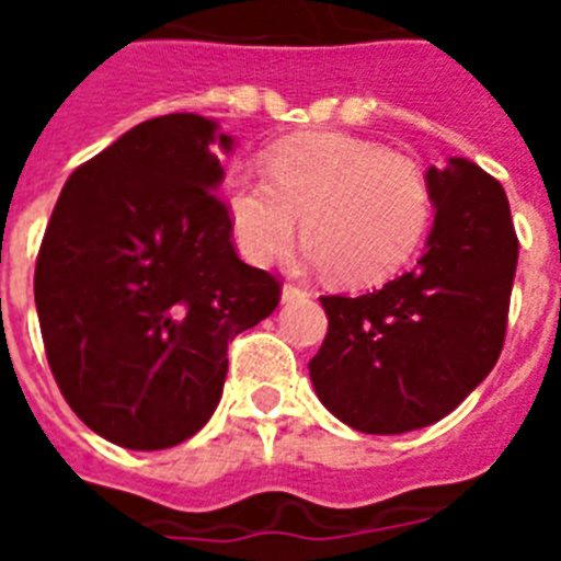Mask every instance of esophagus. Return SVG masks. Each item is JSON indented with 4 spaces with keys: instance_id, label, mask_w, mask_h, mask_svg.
<instances>
[{
    "instance_id": "34e87169",
    "label": "esophagus",
    "mask_w": 561,
    "mask_h": 561,
    "mask_svg": "<svg viewBox=\"0 0 561 561\" xmlns=\"http://www.w3.org/2000/svg\"><path fill=\"white\" fill-rule=\"evenodd\" d=\"M306 295H309V291L300 289V286L286 284L284 291H280V300H284V304H291V300H300V297H306Z\"/></svg>"
}]
</instances>
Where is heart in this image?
Instances as JSON below:
<instances>
[{"instance_id": "heart-1", "label": "heart", "mask_w": 561, "mask_h": 561, "mask_svg": "<svg viewBox=\"0 0 561 561\" xmlns=\"http://www.w3.org/2000/svg\"><path fill=\"white\" fill-rule=\"evenodd\" d=\"M266 171H238L225 182L232 238L252 264H270L304 213L300 261L365 286L408 264L427 230V182L413 162L374 140L297 134L272 148Z\"/></svg>"}]
</instances>
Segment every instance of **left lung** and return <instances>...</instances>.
<instances>
[{
  "instance_id": "8db88e82",
  "label": "left lung",
  "mask_w": 561,
  "mask_h": 561,
  "mask_svg": "<svg viewBox=\"0 0 561 561\" xmlns=\"http://www.w3.org/2000/svg\"><path fill=\"white\" fill-rule=\"evenodd\" d=\"M435 205L419 264L359 297H320L329 334L309 362L342 424L399 435L435 424L492 374L503 351L519 241L505 191L463 157L430 168Z\"/></svg>"
}]
</instances>
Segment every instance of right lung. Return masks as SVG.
<instances>
[{
	"mask_svg": "<svg viewBox=\"0 0 561 561\" xmlns=\"http://www.w3.org/2000/svg\"><path fill=\"white\" fill-rule=\"evenodd\" d=\"M219 151L232 137L210 117H153L83 162L49 216L33 284L49 370L117 447L199 433L225 390L227 342L280 300L232 247Z\"/></svg>",
	"mask_w": 561,
	"mask_h": 561,
	"instance_id": "right-lung-1",
	"label": "right lung"
}]
</instances>
